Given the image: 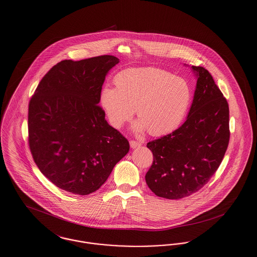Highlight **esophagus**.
Here are the masks:
<instances>
[{
    "label": "esophagus",
    "mask_w": 257,
    "mask_h": 257,
    "mask_svg": "<svg viewBox=\"0 0 257 257\" xmlns=\"http://www.w3.org/2000/svg\"><path fill=\"white\" fill-rule=\"evenodd\" d=\"M141 143L140 142H137V141H130V147H132V148H136V147H141Z\"/></svg>",
    "instance_id": "1"
}]
</instances>
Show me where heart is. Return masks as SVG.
<instances>
[{"label":"heart","instance_id":"1","mask_svg":"<svg viewBox=\"0 0 257 257\" xmlns=\"http://www.w3.org/2000/svg\"><path fill=\"white\" fill-rule=\"evenodd\" d=\"M116 87L105 86L100 104L110 125L119 128L136 110L138 132L147 129L152 136L173 131L183 120L192 90L188 82L156 67L126 69L115 77Z\"/></svg>","mask_w":257,"mask_h":257}]
</instances>
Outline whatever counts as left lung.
I'll list each match as a JSON object with an SVG mask.
<instances>
[{
	"mask_svg": "<svg viewBox=\"0 0 257 257\" xmlns=\"http://www.w3.org/2000/svg\"><path fill=\"white\" fill-rule=\"evenodd\" d=\"M186 121L171 134L149 142L153 163L146 175L160 197L180 199L207 184L218 170L229 143V108L212 75L201 66Z\"/></svg>",
	"mask_w": 257,
	"mask_h": 257,
	"instance_id": "left-lung-1",
	"label": "left lung"
}]
</instances>
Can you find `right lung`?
<instances>
[{
  "mask_svg": "<svg viewBox=\"0 0 257 257\" xmlns=\"http://www.w3.org/2000/svg\"><path fill=\"white\" fill-rule=\"evenodd\" d=\"M116 57L105 55L54 65L29 103V147L39 171L61 190L86 196L106 182L129 142L98 105Z\"/></svg>",
  "mask_w": 257,
  "mask_h": 257,
  "instance_id": "right-lung-1",
  "label": "right lung"
}]
</instances>
